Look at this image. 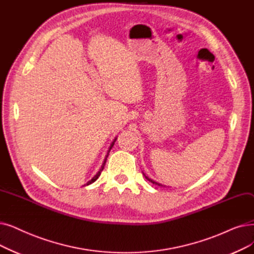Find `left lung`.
Segmentation results:
<instances>
[{"label":"left lung","instance_id":"obj_1","mask_svg":"<svg viewBox=\"0 0 254 254\" xmlns=\"http://www.w3.org/2000/svg\"><path fill=\"white\" fill-rule=\"evenodd\" d=\"M144 175H145V174H144ZM145 179H146V180H148V181H149V182H150V183H152V184H154V185H158V186H162V185H161V184H159V183H157V182H154V181H152V180H150V179H148V178H147V176H146V175H145Z\"/></svg>","mask_w":254,"mask_h":254}]
</instances>
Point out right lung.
Masks as SVG:
<instances>
[{
    "label": "right lung",
    "mask_w": 254,
    "mask_h": 254,
    "mask_svg": "<svg viewBox=\"0 0 254 254\" xmlns=\"http://www.w3.org/2000/svg\"><path fill=\"white\" fill-rule=\"evenodd\" d=\"M116 141V139L113 141V143H112V144H111V146H110V149H109V151H108V154H109V152H110V150H111L112 149V147H113V145H114V142ZM108 154H107V157H106V159H105V161H104V163H103V166H102V168L100 169V171H98L94 176H93V179L91 180V181H89V182H88L86 185H84V186H88V185H90V184H92V183H94L97 179H98V176H100L101 175V173H102V171H103V169H104V167H105V165H106V161H107V158H108Z\"/></svg>",
    "instance_id": "right-lung-1"
}]
</instances>
